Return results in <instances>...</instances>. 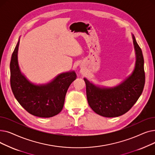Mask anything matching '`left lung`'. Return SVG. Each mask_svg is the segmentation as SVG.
<instances>
[{
    "label": "left lung",
    "instance_id": "8db88e82",
    "mask_svg": "<svg viewBox=\"0 0 155 155\" xmlns=\"http://www.w3.org/2000/svg\"><path fill=\"white\" fill-rule=\"evenodd\" d=\"M136 55L132 74L119 85L97 86L84 78L88 103L97 114L105 117H118L129 111L141 95L145 83L144 59L141 49L132 35Z\"/></svg>",
    "mask_w": 155,
    "mask_h": 155
}]
</instances>
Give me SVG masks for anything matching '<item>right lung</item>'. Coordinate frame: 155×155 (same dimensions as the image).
<instances>
[{
    "mask_svg": "<svg viewBox=\"0 0 155 155\" xmlns=\"http://www.w3.org/2000/svg\"><path fill=\"white\" fill-rule=\"evenodd\" d=\"M19 39L10 63L11 86L15 98L31 114L51 117L59 114L70 84L77 78L74 71L61 73L47 84L35 85L21 73L18 60Z\"/></svg>",
    "mask_w": 155,
    "mask_h": 155,
    "instance_id": "obj_1",
    "label": "right lung"
}]
</instances>
